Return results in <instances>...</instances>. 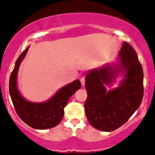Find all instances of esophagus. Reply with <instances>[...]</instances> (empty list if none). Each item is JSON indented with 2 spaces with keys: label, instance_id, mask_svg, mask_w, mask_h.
Wrapping results in <instances>:
<instances>
[{
  "label": "esophagus",
  "instance_id": "34e87169",
  "mask_svg": "<svg viewBox=\"0 0 155 155\" xmlns=\"http://www.w3.org/2000/svg\"><path fill=\"white\" fill-rule=\"evenodd\" d=\"M81 85H82L83 86H85V83H86V78L84 77H82L81 78Z\"/></svg>",
  "mask_w": 155,
  "mask_h": 155
}]
</instances>
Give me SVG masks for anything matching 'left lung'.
<instances>
[{"label":"left lung","mask_w":155,"mask_h":155,"mask_svg":"<svg viewBox=\"0 0 155 155\" xmlns=\"http://www.w3.org/2000/svg\"><path fill=\"white\" fill-rule=\"evenodd\" d=\"M119 63L107 64L87 73L85 113L92 126L110 132L122 126L138 108L143 96V72L136 52L124 41ZM121 73L124 79L117 88L107 91L105 85Z\"/></svg>","instance_id":"1"}]
</instances>
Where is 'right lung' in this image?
<instances>
[{
	"label": "right lung",
	"instance_id": "1",
	"mask_svg": "<svg viewBox=\"0 0 155 155\" xmlns=\"http://www.w3.org/2000/svg\"><path fill=\"white\" fill-rule=\"evenodd\" d=\"M29 47L21 53L15 63L9 78V94L17 115L25 124L37 130H45L57 126L64 117V109L69 99L81 88L79 80L64 86L49 100L44 102H31L20 95L17 88V77L19 67L25 56Z\"/></svg>",
	"mask_w": 155,
	"mask_h": 155
}]
</instances>
